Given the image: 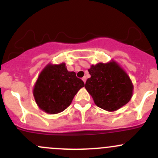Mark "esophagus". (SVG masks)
<instances>
[{
    "label": "esophagus",
    "mask_w": 158,
    "mask_h": 158,
    "mask_svg": "<svg viewBox=\"0 0 158 158\" xmlns=\"http://www.w3.org/2000/svg\"><path fill=\"white\" fill-rule=\"evenodd\" d=\"M82 80H83V81H84V83H86V77H84L82 78Z\"/></svg>",
    "instance_id": "1"
}]
</instances>
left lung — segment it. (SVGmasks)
<instances>
[{
    "label": "left lung",
    "mask_w": 158,
    "mask_h": 158,
    "mask_svg": "<svg viewBox=\"0 0 158 158\" xmlns=\"http://www.w3.org/2000/svg\"><path fill=\"white\" fill-rule=\"evenodd\" d=\"M91 77L85 88L95 104L108 111H114L128 103L133 93V84L127 72L114 61L99 62L88 69Z\"/></svg>",
    "instance_id": "obj_1"
}]
</instances>
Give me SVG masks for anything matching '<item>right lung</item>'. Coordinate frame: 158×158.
Returning <instances> with one entry per match:
<instances>
[{"label":"right lung","mask_w":158,"mask_h":158,"mask_svg":"<svg viewBox=\"0 0 158 158\" xmlns=\"http://www.w3.org/2000/svg\"><path fill=\"white\" fill-rule=\"evenodd\" d=\"M84 86V81L77 77L74 72H69L65 63H50L39 74L33 95L40 109L55 114L70 106L76 93Z\"/></svg>","instance_id":"obj_1"}]
</instances>
